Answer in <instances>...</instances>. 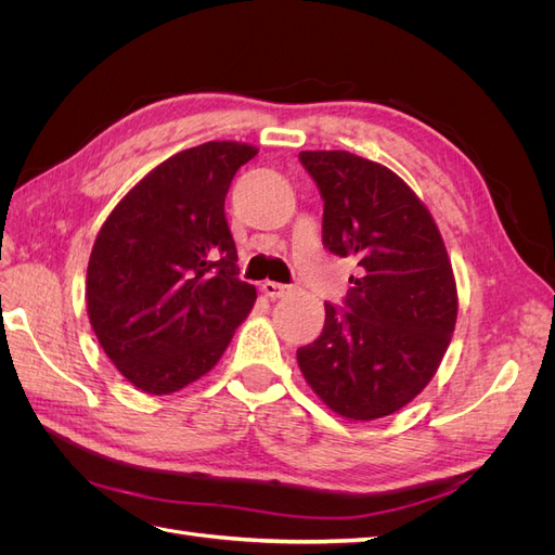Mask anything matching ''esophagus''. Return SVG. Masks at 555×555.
<instances>
[{
	"label": "esophagus",
	"mask_w": 555,
	"mask_h": 555,
	"mask_svg": "<svg viewBox=\"0 0 555 555\" xmlns=\"http://www.w3.org/2000/svg\"><path fill=\"white\" fill-rule=\"evenodd\" d=\"M261 292H263L268 298H282V296H287V294L292 292V287H289V284L266 280V282L261 284Z\"/></svg>",
	"instance_id": "esophagus-1"
}]
</instances>
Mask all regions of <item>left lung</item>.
<instances>
[{"instance_id":"1","label":"left lung","mask_w":555,"mask_h":555,"mask_svg":"<svg viewBox=\"0 0 555 555\" xmlns=\"http://www.w3.org/2000/svg\"><path fill=\"white\" fill-rule=\"evenodd\" d=\"M300 164L324 198V247L357 257L345 310L296 351L306 382L345 418L405 408L438 373L459 314L456 280L438 224L408 182L345 150H306Z\"/></svg>"}]
</instances>
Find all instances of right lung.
<instances>
[{
	"mask_svg": "<svg viewBox=\"0 0 555 555\" xmlns=\"http://www.w3.org/2000/svg\"><path fill=\"white\" fill-rule=\"evenodd\" d=\"M255 145L208 141L155 166L106 217L88 263L99 345L137 389L166 396L222 359L257 300L238 280L224 198Z\"/></svg>",
	"mask_w": 555,
	"mask_h": 555,
	"instance_id": "obj_1",
	"label": "right lung"
}]
</instances>
